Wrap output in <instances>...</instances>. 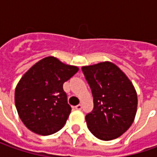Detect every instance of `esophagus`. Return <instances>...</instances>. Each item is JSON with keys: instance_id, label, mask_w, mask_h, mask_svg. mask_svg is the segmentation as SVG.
Returning a JSON list of instances; mask_svg holds the SVG:
<instances>
[{"instance_id": "obj_1", "label": "esophagus", "mask_w": 157, "mask_h": 157, "mask_svg": "<svg viewBox=\"0 0 157 157\" xmlns=\"http://www.w3.org/2000/svg\"><path fill=\"white\" fill-rule=\"evenodd\" d=\"M75 109H77V110H81V109H82V105H80V104H78V105H76Z\"/></svg>"}]
</instances>
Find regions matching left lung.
Here are the masks:
<instances>
[{
    "label": "left lung",
    "instance_id": "left-lung-1",
    "mask_svg": "<svg viewBox=\"0 0 157 157\" xmlns=\"http://www.w3.org/2000/svg\"><path fill=\"white\" fill-rule=\"evenodd\" d=\"M94 97L86 115L91 133L103 141L116 139L130 128L137 111V94L123 71L110 62L83 66Z\"/></svg>",
    "mask_w": 157,
    "mask_h": 157
}]
</instances>
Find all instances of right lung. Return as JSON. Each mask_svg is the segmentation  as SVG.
<instances>
[{"instance_id": "1", "label": "right lung", "mask_w": 157, "mask_h": 157, "mask_svg": "<svg viewBox=\"0 0 157 157\" xmlns=\"http://www.w3.org/2000/svg\"><path fill=\"white\" fill-rule=\"evenodd\" d=\"M78 71L76 66L47 57L22 76L15 88V103L19 117L30 131L50 136L64 126L71 107L63 85Z\"/></svg>"}]
</instances>
